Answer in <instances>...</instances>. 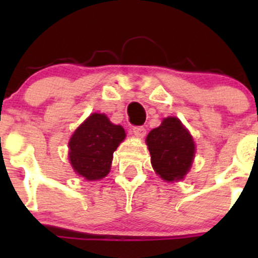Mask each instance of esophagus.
Returning <instances> with one entry per match:
<instances>
[{"mask_svg":"<svg viewBox=\"0 0 258 258\" xmlns=\"http://www.w3.org/2000/svg\"><path fill=\"white\" fill-rule=\"evenodd\" d=\"M132 132H134V135L136 137L144 139L145 135H146V128L142 126H137V127H134V128H132Z\"/></svg>","mask_w":258,"mask_h":258,"instance_id":"1","label":"esophagus"}]
</instances>
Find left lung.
<instances>
[{
	"instance_id": "8db88e82",
	"label": "left lung",
	"mask_w": 258,
	"mask_h": 258,
	"mask_svg": "<svg viewBox=\"0 0 258 258\" xmlns=\"http://www.w3.org/2000/svg\"><path fill=\"white\" fill-rule=\"evenodd\" d=\"M153 170L167 182L187 175L195 158V142L177 117H166L146 137Z\"/></svg>"
}]
</instances>
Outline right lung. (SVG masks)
Wrapping results in <instances>:
<instances>
[{
  "label": "right lung",
  "mask_w": 258,
  "mask_h": 258,
  "mask_svg": "<svg viewBox=\"0 0 258 258\" xmlns=\"http://www.w3.org/2000/svg\"><path fill=\"white\" fill-rule=\"evenodd\" d=\"M126 137L123 127L103 113H92L77 127L69 142L70 162L77 175L96 181L108 175L113 152Z\"/></svg>",
  "instance_id": "obj_1"
}]
</instances>
